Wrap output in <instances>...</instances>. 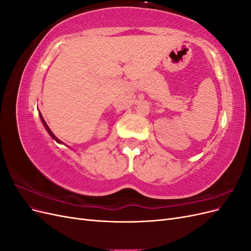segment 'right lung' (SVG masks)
Returning <instances> with one entry per match:
<instances>
[{"label": "right lung", "instance_id": "add662e5", "mask_svg": "<svg viewBox=\"0 0 251 251\" xmlns=\"http://www.w3.org/2000/svg\"><path fill=\"white\" fill-rule=\"evenodd\" d=\"M40 116H41V119H42V121H43V125L45 126V127H46V130L48 131V133L51 135V137H52L53 139H54L55 141H57V142H62V141H60V140H58V139L55 137V135L51 132V130H50V128H49V126H47V124H46V121L44 120V118H43V116H42V114H40Z\"/></svg>", "mask_w": 251, "mask_h": 251}]
</instances>
